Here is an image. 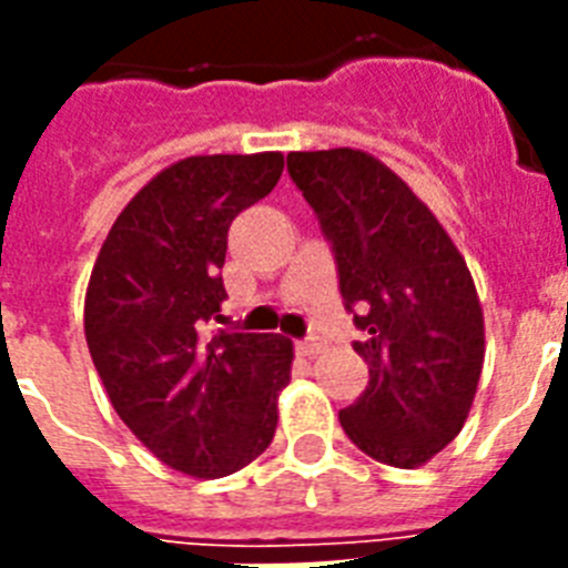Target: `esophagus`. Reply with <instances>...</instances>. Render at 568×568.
I'll return each instance as SVG.
<instances>
[{
    "label": "esophagus",
    "instance_id": "esophagus-1",
    "mask_svg": "<svg viewBox=\"0 0 568 568\" xmlns=\"http://www.w3.org/2000/svg\"><path fill=\"white\" fill-rule=\"evenodd\" d=\"M297 351H301L303 356H318L321 351H324V342H321L318 336H310L303 338V342H297Z\"/></svg>",
    "mask_w": 568,
    "mask_h": 568
}]
</instances>
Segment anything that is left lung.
I'll return each instance as SVG.
<instances>
[{
  "label": "left lung",
  "mask_w": 568,
  "mask_h": 568,
  "mask_svg": "<svg viewBox=\"0 0 568 568\" xmlns=\"http://www.w3.org/2000/svg\"><path fill=\"white\" fill-rule=\"evenodd\" d=\"M288 173L368 333L354 342L368 386L338 422L368 457L424 466L463 430L484 368V310L466 258L413 189L363 150L288 153Z\"/></svg>",
  "instance_id": "left-lung-1"
}]
</instances>
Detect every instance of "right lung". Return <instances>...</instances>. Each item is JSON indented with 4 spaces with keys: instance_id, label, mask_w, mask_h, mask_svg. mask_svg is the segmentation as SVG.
<instances>
[{
    "instance_id": "obj_1",
    "label": "right lung",
    "mask_w": 568,
    "mask_h": 568,
    "mask_svg": "<svg viewBox=\"0 0 568 568\" xmlns=\"http://www.w3.org/2000/svg\"><path fill=\"white\" fill-rule=\"evenodd\" d=\"M283 153L191 155L118 214L84 294V338L114 413L164 466L226 477L271 445L292 338L214 333L226 232L274 191Z\"/></svg>"
}]
</instances>
